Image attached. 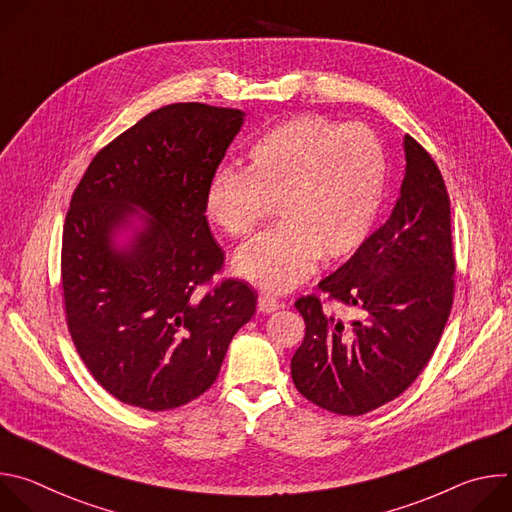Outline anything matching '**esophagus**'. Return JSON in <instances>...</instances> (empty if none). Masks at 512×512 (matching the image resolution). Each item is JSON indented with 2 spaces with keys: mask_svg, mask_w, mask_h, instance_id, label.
I'll use <instances>...</instances> for the list:
<instances>
[{
  "mask_svg": "<svg viewBox=\"0 0 512 512\" xmlns=\"http://www.w3.org/2000/svg\"><path fill=\"white\" fill-rule=\"evenodd\" d=\"M257 308H259V312H261V314H271V312L279 310V308H281V304H279L273 296H259V304H257Z\"/></svg>",
  "mask_w": 512,
  "mask_h": 512,
  "instance_id": "obj_1",
  "label": "esophagus"
}]
</instances>
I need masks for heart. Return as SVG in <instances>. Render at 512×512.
<instances>
[{"label":"heart","instance_id":"heart-1","mask_svg":"<svg viewBox=\"0 0 512 512\" xmlns=\"http://www.w3.org/2000/svg\"><path fill=\"white\" fill-rule=\"evenodd\" d=\"M387 182L377 135L364 125L340 127L302 115L263 133L247 154V170L216 172L206 212L231 237H249L275 206L279 227L235 255V271L253 285L283 294L300 285L318 259L352 255L369 239Z\"/></svg>","mask_w":512,"mask_h":512}]
</instances>
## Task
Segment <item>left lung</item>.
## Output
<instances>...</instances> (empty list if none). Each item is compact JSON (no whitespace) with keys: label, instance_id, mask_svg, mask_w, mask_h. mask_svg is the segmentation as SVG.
<instances>
[{"label":"left lung","instance_id":"left-lung-1","mask_svg":"<svg viewBox=\"0 0 512 512\" xmlns=\"http://www.w3.org/2000/svg\"><path fill=\"white\" fill-rule=\"evenodd\" d=\"M405 178L387 223L318 283L328 300L362 310L350 324L318 296L296 302L306 322L291 358L296 389L338 415L369 413L399 397L423 371L454 302L450 196L440 168L405 135Z\"/></svg>","mask_w":512,"mask_h":512}]
</instances>
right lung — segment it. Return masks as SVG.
<instances>
[{
  "instance_id": "add662e5",
  "label": "right lung",
  "mask_w": 512,
  "mask_h": 512,
  "mask_svg": "<svg viewBox=\"0 0 512 512\" xmlns=\"http://www.w3.org/2000/svg\"><path fill=\"white\" fill-rule=\"evenodd\" d=\"M243 119L204 103L152 111L105 145L72 194L60 259L66 324L89 373L121 403L166 411L200 397L255 314L245 281L200 291L225 263L206 190ZM121 232L132 233L125 244Z\"/></svg>"
}]
</instances>
